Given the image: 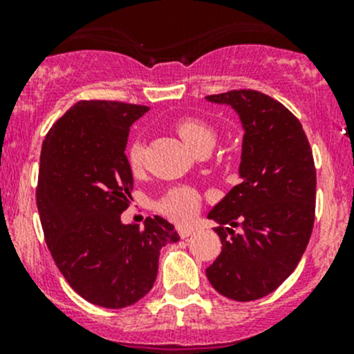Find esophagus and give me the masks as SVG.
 Instances as JSON below:
<instances>
[{
	"label": "esophagus",
	"instance_id": "obj_1",
	"mask_svg": "<svg viewBox=\"0 0 354 354\" xmlns=\"http://www.w3.org/2000/svg\"><path fill=\"white\" fill-rule=\"evenodd\" d=\"M178 234H180V236L185 240V238H188L194 234V230H192V227H178Z\"/></svg>",
	"mask_w": 354,
	"mask_h": 354
}]
</instances>
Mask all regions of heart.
<instances>
[{
    "label": "heart",
    "instance_id": "1",
    "mask_svg": "<svg viewBox=\"0 0 354 354\" xmlns=\"http://www.w3.org/2000/svg\"><path fill=\"white\" fill-rule=\"evenodd\" d=\"M176 131L181 140L194 152L203 147V145H214V142H216V131L212 130V127H209L203 121L195 120V118H185V120L178 121ZM144 152L145 149L140 142H133L128 149V164H130L131 171H135V173L140 171L142 166H144ZM159 209L160 212L166 214L171 219L178 221V223H185V221L192 219L198 210L197 192L187 187L174 188L160 200Z\"/></svg>",
    "mask_w": 354,
    "mask_h": 354
}]
</instances>
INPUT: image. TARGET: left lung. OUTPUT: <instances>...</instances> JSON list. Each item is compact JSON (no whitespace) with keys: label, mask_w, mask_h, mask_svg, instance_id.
Wrapping results in <instances>:
<instances>
[{"label":"left lung","mask_w":354,"mask_h":354,"mask_svg":"<svg viewBox=\"0 0 354 354\" xmlns=\"http://www.w3.org/2000/svg\"><path fill=\"white\" fill-rule=\"evenodd\" d=\"M205 99L230 106L245 133L240 185L207 214L217 223L214 231L223 250L205 274L219 295L253 301L291 276L312 236L317 188L312 149L295 114L262 92L231 91Z\"/></svg>","instance_id":"1"}]
</instances>
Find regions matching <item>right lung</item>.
<instances>
[{"instance_id":"add662e5","label":"right lung","mask_w":354,"mask_h":354,"mask_svg":"<svg viewBox=\"0 0 354 354\" xmlns=\"http://www.w3.org/2000/svg\"><path fill=\"white\" fill-rule=\"evenodd\" d=\"M147 106L80 101L42 142L37 210L59 272L73 291L104 308H124L156 283L159 253L180 234L162 217L121 223L133 174L124 154L130 127Z\"/></svg>"}]
</instances>
